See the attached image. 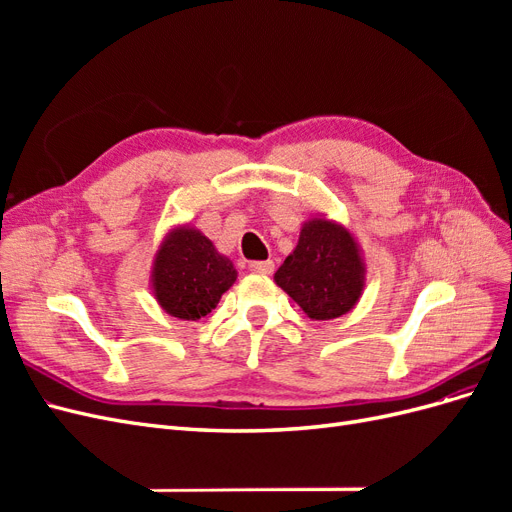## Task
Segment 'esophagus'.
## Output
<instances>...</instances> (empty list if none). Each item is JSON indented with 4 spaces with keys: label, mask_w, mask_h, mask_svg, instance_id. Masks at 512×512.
<instances>
[{
    "label": "esophagus",
    "mask_w": 512,
    "mask_h": 512,
    "mask_svg": "<svg viewBox=\"0 0 512 512\" xmlns=\"http://www.w3.org/2000/svg\"><path fill=\"white\" fill-rule=\"evenodd\" d=\"M247 269H250L252 273H258V275H271L273 273V260L250 262V265H247Z\"/></svg>",
    "instance_id": "1"
}]
</instances>
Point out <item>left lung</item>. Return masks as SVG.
Here are the masks:
<instances>
[{"label": "left lung", "mask_w": 512, "mask_h": 512, "mask_svg": "<svg viewBox=\"0 0 512 512\" xmlns=\"http://www.w3.org/2000/svg\"><path fill=\"white\" fill-rule=\"evenodd\" d=\"M365 275L363 250L352 232L324 215H312L273 280L307 318L333 320L359 303Z\"/></svg>", "instance_id": "obj_1"}]
</instances>
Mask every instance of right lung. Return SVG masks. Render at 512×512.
Segmentation results:
<instances>
[{
  "label": "right lung",
  "mask_w": 512,
  "mask_h": 512,
  "mask_svg": "<svg viewBox=\"0 0 512 512\" xmlns=\"http://www.w3.org/2000/svg\"><path fill=\"white\" fill-rule=\"evenodd\" d=\"M237 282L232 260L190 224H177L160 241L151 267V292L166 314L198 320Z\"/></svg>",
  "instance_id": "add662e5"
}]
</instances>
